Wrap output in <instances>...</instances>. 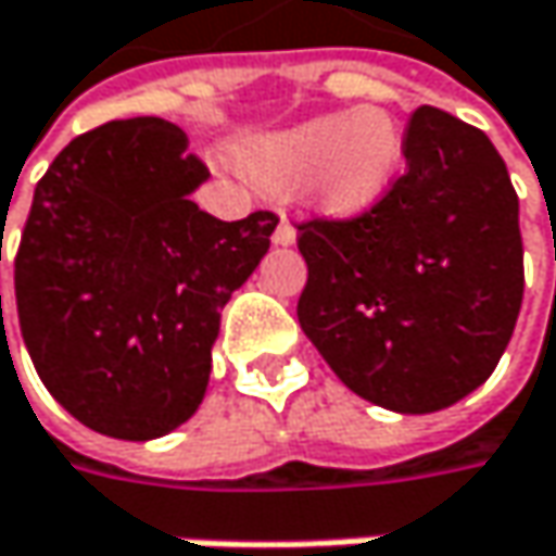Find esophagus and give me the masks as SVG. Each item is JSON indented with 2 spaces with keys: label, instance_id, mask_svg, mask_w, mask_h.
Listing matches in <instances>:
<instances>
[{
  "label": "esophagus",
  "instance_id": "obj_1",
  "mask_svg": "<svg viewBox=\"0 0 556 556\" xmlns=\"http://www.w3.org/2000/svg\"><path fill=\"white\" fill-rule=\"evenodd\" d=\"M274 244H279V248H289V244H295V228H292V223L282 216L279 219L277 231H274Z\"/></svg>",
  "mask_w": 556,
  "mask_h": 556
}]
</instances>
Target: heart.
Segmentation results:
<instances>
[{
    "label": "heart",
    "instance_id": "b5f03b06",
    "mask_svg": "<svg viewBox=\"0 0 556 556\" xmlns=\"http://www.w3.org/2000/svg\"><path fill=\"white\" fill-rule=\"evenodd\" d=\"M238 168L270 193L305 184L315 210L328 216H363L391 190L401 168V132L379 111H343L292 129L248 139Z\"/></svg>",
    "mask_w": 556,
    "mask_h": 556
}]
</instances>
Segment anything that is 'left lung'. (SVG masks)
<instances>
[{
  "label": "left lung",
  "instance_id": "obj_1",
  "mask_svg": "<svg viewBox=\"0 0 556 556\" xmlns=\"http://www.w3.org/2000/svg\"><path fill=\"white\" fill-rule=\"evenodd\" d=\"M404 159L369 213L299 226V325L350 391L432 414L490 379L513 337L519 197L486 132L439 108L414 111Z\"/></svg>",
  "mask_w": 556,
  "mask_h": 556
}]
</instances>
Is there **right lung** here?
<instances>
[{
  "instance_id": "obj_1",
  "label": "right lung",
  "mask_w": 556,
  "mask_h": 556,
  "mask_svg": "<svg viewBox=\"0 0 556 556\" xmlns=\"http://www.w3.org/2000/svg\"><path fill=\"white\" fill-rule=\"evenodd\" d=\"M206 177L175 124L132 117L76 136L34 187L22 337L47 391L101 435L146 442L197 414L223 308L270 248L274 213L223 223L190 200Z\"/></svg>"
}]
</instances>
